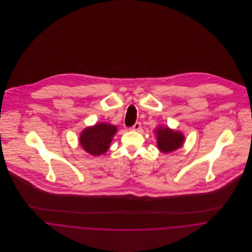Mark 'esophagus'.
Returning <instances> with one entry per match:
<instances>
[{"label": "esophagus", "instance_id": "1", "mask_svg": "<svg viewBox=\"0 0 252 252\" xmlns=\"http://www.w3.org/2000/svg\"><path fill=\"white\" fill-rule=\"evenodd\" d=\"M140 128H141V122H136L135 124H134V126L132 127V129L133 130H140Z\"/></svg>", "mask_w": 252, "mask_h": 252}]
</instances>
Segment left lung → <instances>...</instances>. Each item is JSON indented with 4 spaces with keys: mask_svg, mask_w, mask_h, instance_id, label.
I'll return each instance as SVG.
<instances>
[{
    "mask_svg": "<svg viewBox=\"0 0 252 252\" xmlns=\"http://www.w3.org/2000/svg\"><path fill=\"white\" fill-rule=\"evenodd\" d=\"M157 134V145L159 149L164 152H172L176 149L180 147L183 141L184 137L180 132L172 131L169 128L166 127H160L156 130Z\"/></svg>",
    "mask_w": 252,
    "mask_h": 252,
    "instance_id": "obj_1",
    "label": "left lung"
}]
</instances>
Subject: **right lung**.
<instances>
[{"mask_svg": "<svg viewBox=\"0 0 252 252\" xmlns=\"http://www.w3.org/2000/svg\"><path fill=\"white\" fill-rule=\"evenodd\" d=\"M116 130L115 126L108 123L96 124L82 132L79 142L83 149L91 155L104 154L107 152Z\"/></svg>", "mask_w": 252, "mask_h": 252, "instance_id": "add662e5", "label": "right lung"}]
</instances>
